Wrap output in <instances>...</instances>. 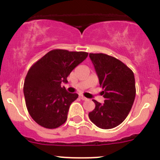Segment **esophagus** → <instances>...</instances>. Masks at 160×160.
I'll return each mask as SVG.
<instances>
[{
    "mask_svg": "<svg viewBox=\"0 0 160 160\" xmlns=\"http://www.w3.org/2000/svg\"><path fill=\"white\" fill-rule=\"evenodd\" d=\"M80 99L83 100V101H86V100H88V98H85V97L83 96V95H80Z\"/></svg>",
    "mask_w": 160,
    "mask_h": 160,
    "instance_id": "1",
    "label": "esophagus"
}]
</instances>
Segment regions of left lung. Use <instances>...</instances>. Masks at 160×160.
<instances>
[{"instance_id": "obj_1", "label": "left lung", "mask_w": 160, "mask_h": 160, "mask_svg": "<svg viewBox=\"0 0 160 160\" xmlns=\"http://www.w3.org/2000/svg\"><path fill=\"white\" fill-rule=\"evenodd\" d=\"M98 74L104 104L95 100L90 120L103 129L118 126L126 118L135 98V77L132 70L119 59L104 53H90Z\"/></svg>"}]
</instances>
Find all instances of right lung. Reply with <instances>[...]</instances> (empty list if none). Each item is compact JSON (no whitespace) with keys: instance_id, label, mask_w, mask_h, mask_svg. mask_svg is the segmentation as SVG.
<instances>
[{"instance_id":"right-lung-1","label":"right lung","mask_w":160,"mask_h":160,"mask_svg":"<svg viewBox=\"0 0 160 160\" xmlns=\"http://www.w3.org/2000/svg\"><path fill=\"white\" fill-rule=\"evenodd\" d=\"M88 56L86 52L52 49L30 67L24 95L28 113L38 125L52 129L65 123L78 94L67 92L61 83H67V77Z\"/></svg>"}]
</instances>
